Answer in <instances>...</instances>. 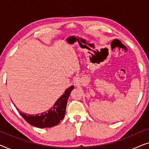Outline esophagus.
<instances>
[{
	"instance_id": "obj_1",
	"label": "esophagus",
	"mask_w": 149,
	"mask_h": 149,
	"mask_svg": "<svg viewBox=\"0 0 149 149\" xmlns=\"http://www.w3.org/2000/svg\"><path fill=\"white\" fill-rule=\"evenodd\" d=\"M73 84H74L75 86H78L80 84V79L77 77H74L73 78Z\"/></svg>"
}]
</instances>
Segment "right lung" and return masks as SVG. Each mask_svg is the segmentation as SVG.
<instances>
[{
	"label": "right lung",
	"mask_w": 149,
	"mask_h": 149,
	"mask_svg": "<svg viewBox=\"0 0 149 149\" xmlns=\"http://www.w3.org/2000/svg\"><path fill=\"white\" fill-rule=\"evenodd\" d=\"M73 89V85L67 89L64 94L56 101L54 107L47 112L35 115H30L22 113L19 109H17L22 117L31 125L39 128L54 127L60 123V121L64 119L66 113L67 100Z\"/></svg>",
	"instance_id": "right-lung-1"
}]
</instances>
